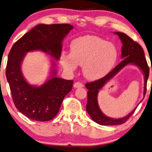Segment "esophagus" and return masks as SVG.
Wrapping results in <instances>:
<instances>
[{"instance_id": "obj_1", "label": "esophagus", "mask_w": 152, "mask_h": 152, "mask_svg": "<svg viewBox=\"0 0 152 152\" xmlns=\"http://www.w3.org/2000/svg\"><path fill=\"white\" fill-rule=\"evenodd\" d=\"M74 87L76 88H82L83 87V85L81 83H80V82H76L74 84Z\"/></svg>"}]
</instances>
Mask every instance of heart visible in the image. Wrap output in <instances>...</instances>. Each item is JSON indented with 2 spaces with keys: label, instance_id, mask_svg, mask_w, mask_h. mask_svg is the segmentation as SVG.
I'll return each instance as SVG.
<instances>
[{
  "label": "heart",
  "instance_id": "b5f03b06",
  "mask_svg": "<svg viewBox=\"0 0 152 152\" xmlns=\"http://www.w3.org/2000/svg\"><path fill=\"white\" fill-rule=\"evenodd\" d=\"M71 53L61 52L62 66L74 71L77 66H83L85 77L91 81L104 77L112 69L118 58V50L114 44L99 37L86 35L71 43Z\"/></svg>",
  "mask_w": 152,
  "mask_h": 152
}]
</instances>
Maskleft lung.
I'll return each mask as SVG.
<instances>
[{"mask_svg": "<svg viewBox=\"0 0 152 152\" xmlns=\"http://www.w3.org/2000/svg\"><path fill=\"white\" fill-rule=\"evenodd\" d=\"M114 34L118 35L122 42L121 58H123V60L118 66H116L115 68L113 69L108 74L106 75L105 77L92 83L86 84V87L88 90L86 111L91 119L100 125H121L128 120V118L134 113L137 108L136 107L132 112L123 118H112L106 116L102 112L98 105V95L100 89L103 88L104 86L109 81H110L116 74H118L124 67L129 64H132L138 66L144 74V83L143 94L144 96L147 91V82L149 74V66H148L147 60L144 56V50L142 47L123 32H115ZM142 101V100H141V102Z\"/></svg>", "mask_w": 152, "mask_h": 152, "instance_id": "obj_1", "label": "left lung"}]
</instances>
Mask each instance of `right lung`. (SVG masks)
Masks as SVG:
<instances>
[{
    "label": "right lung",
    "instance_id": "right-lung-1",
    "mask_svg": "<svg viewBox=\"0 0 152 152\" xmlns=\"http://www.w3.org/2000/svg\"><path fill=\"white\" fill-rule=\"evenodd\" d=\"M74 28L69 24H39L18 39L10 49L6 78L12 100L19 112L36 121L45 122L56 115L64 97L71 91L74 81L56 76V64L51 61L49 76L41 86L32 85L24 77L21 66L27 52L41 51L59 60L62 42Z\"/></svg>",
    "mask_w": 152,
    "mask_h": 152
}]
</instances>
